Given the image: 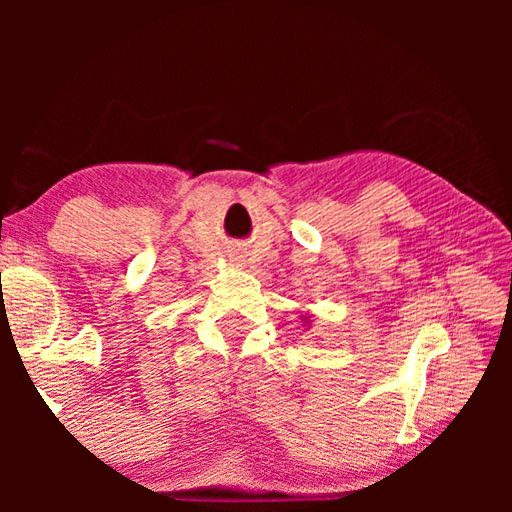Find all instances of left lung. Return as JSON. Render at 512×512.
<instances>
[{
	"mask_svg": "<svg viewBox=\"0 0 512 512\" xmlns=\"http://www.w3.org/2000/svg\"><path fill=\"white\" fill-rule=\"evenodd\" d=\"M302 318H305V316H302ZM305 320H307V318H305ZM307 323H309V320H307Z\"/></svg>",
	"mask_w": 512,
	"mask_h": 512,
	"instance_id": "8db88e82",
	"label": "left lung"
}]
</instances>
